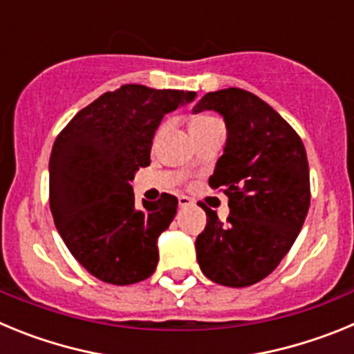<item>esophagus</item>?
I'll return each instance as SVG.
<instances>
[{"label": "esophagus", "instance_id": "esophagus-1", "mask_svg": "<svg viewBox=\"0 0 354 354\" xmlns=\"http://www.w3.org/2000/svg\"><path fill=\"white\" fill-rule=\"evenodd\" d=\"M193 204V200L189 198V196H179V205L180 207H189V205Z\"/></svg>", "mask_w": 354, "mask_h": 354}]
</instances>
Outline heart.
Segmentation results:
<instances>
[{
  "mask_svg": "<svg viewBox=\"0 0 354 354\" xmlns=\"http://www.w3.org/2000/svg\"><path fill=\"white\" fill-rule=\"evenodd\" d=\"M209 120H214V118L209 117V115H200V117L193 118L192 126H196V124H204V122H209Z\"/></svg>",
  "mask_w": 354,
  "mask_h": 354,
  "instance_id": "heart-1",
  "label": "heart"
}]
</instances>
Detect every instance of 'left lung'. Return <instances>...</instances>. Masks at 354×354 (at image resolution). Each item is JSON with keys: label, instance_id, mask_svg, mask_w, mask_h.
I'll list each match as a JSON object with an SVG mask.
<instances>
[{"label": "left lung", "instance_id": "1", "mask_svg": "<svg viewBox=\"0 0 354 354\" xmlns=\"http://www.w3.org/2000/svg\"><path fill=\"white\" fill-rule=\"evenodd\" d=\"M223 117L227 143L209 186L228 196L227 221L207 214L196 237V261L209 280L227 287L261 282L280 264L310 205V171L301 138L257 95L241 88L205 93L193 113Z\"/></svg>", "mask_w": 354, "mask_h": 354}]
</instances>
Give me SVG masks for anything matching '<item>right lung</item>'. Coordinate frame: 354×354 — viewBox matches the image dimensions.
Masks as SVG:
<instances>
[{"label": "right lung", "instance_id": "add662e5", "mask_svg": "<svg viewBox=\"0 0 354 354\" xmlns=\"http://www.w3.org/2000/svg\"><path fill=\"white\" fill-rule=\"evenodd\" d=\"M195 92L124 84L83 108L58 134L49 159V205L68 252L84 270L113 286L156 271L158 239L177 212V198L134 204L131 180L150 165L162 117Z\"/></svg>", "mask_w": 354, "mask_h": 354}]
</instances>
